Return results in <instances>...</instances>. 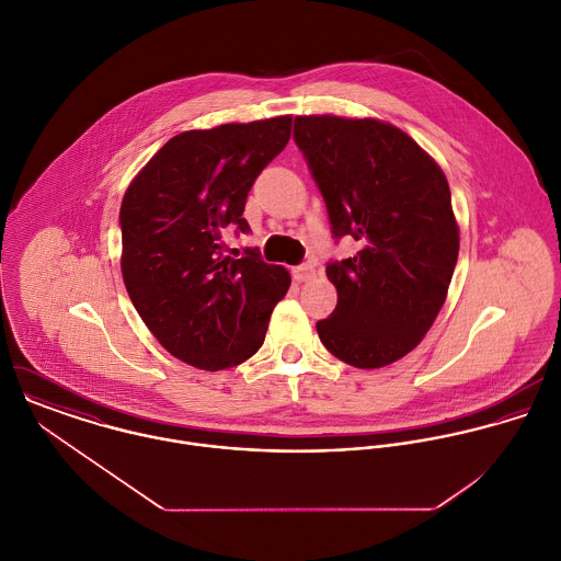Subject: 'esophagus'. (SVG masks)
Returning a JSON list of instances; mask_svg holds the SVG:
<instances>
[{"label": "esophagus", "mask_w": 561, "mask_h": 561, "mask_svg": "<svg viewBox=\"0 0 561 561\" xmlns=\"http://www.w3.org/2000/svg\"><path fill=\"white\" fill-rule=\"evenodd\" d=\"M313 274H316L313 263H302V265H296V267H294V278H296L298 283H305V280L313 278Z\"/></svg>", "instance_id": "obj_1"}]
</instances>
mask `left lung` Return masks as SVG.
<instances>
[{
	"label": "left lung",
	"instance_id": "left-lung-1",
	"mask_svg": "<svg viewBox=\"0 0 561 561\" xmlns=\"http://www.w3.org/2000/svg\"><path fill=\"white\" fill-rule=\"evenodd\" d=\"M294 140L320 187L332 238L360 250L328 261L336 307L321 343L358 369L419 345L445 305L460 236L440 165L401 129L374 118L296 116Z\"/></svg>",
	"mask_w": 561,
	"mask_h": 561
}]
</instances>
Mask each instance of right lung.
<instances>
[{
  "label": "right lung",
  "mask_w": 561,
  "mask_h": 561,
  "mask_svg": "<svg viewBox=\"0 0 561 561\" xmlns=\"http://www.w3.org/2000/svg\"><path fill=\"white\" fill-rule=\"evenodd\" d=\"M291 116L231 123L170 138L121 205L123 280L142 321L179 360L218 371L250 358L289 289V274L225 254L227 231L250 233L248 192L289 142Z\"/></svg>",
  "instance_id": "add662e5"
}]
</instances>
